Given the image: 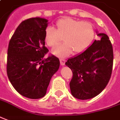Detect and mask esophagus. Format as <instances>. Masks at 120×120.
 Segmentation results:
<instances>
[{"label": "esophagus", "instance_id": "1", "mask_svg": "<svg viewBox=\"0 0 120 120\" xmlns=\"http://www.w3.org/2000/svg\"><path fill=\"white\" fill-rule=\"evenodd\" d=\"M60 64H61V66H64V65L65 64V62H66V60H64V59H60Z\"/></svg>", "mask_w": 120, "mask_h": 120}]
</instances>
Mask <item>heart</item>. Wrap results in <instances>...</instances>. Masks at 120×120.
<instances>
[{
  "label": "heart",
  "mask_w": 120,
  "mask_h": 120,
  "mask_svg": "<svg viewBox=\"0 0 120 120\" xmlns=\"http://www.w3.org/2000/svg\"><path fill=\"white\" fill-rule=\"evenodd\" d=\"M55 27L56 29L52 27L46 28L45 40L48 46L54 47L58 45L63 38L64 43L52 50V53L59 58L68 56L73 50L75 54L83 52L94 38V28L88 22H79L66 18L59 19Z\"/></svg>",
  "instance_id": "obj_1"
}]
</instances>
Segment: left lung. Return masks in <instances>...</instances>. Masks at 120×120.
Returning a JSON list of instances; mask_svg holds the SVG:
<instances>
[{
  "instance_id": "obj_1",
  "label": "left lung",
  "mask_w": 120,
  "mask_h": 120,
  "mask_svg": "<svg viewBox=\"0 0 120 120\" xmlns=\"http://www.w3.org/2000/svg\"><path fill=\"white\" fill-rule=\"evenodd\" d=\"M101 39L94 41L84 52L68 58L66 65L73 77L70 83L71 94L80 100L97 96L110 79L113 66V49L107 35L96 31Z\"/></svg>"
}]
</instances>
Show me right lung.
Segmentation results:
<instances>
[{
    "mask_svg": "<svg viewBox=\"0 0 120 120\" xmlns=\"http://www.w3.org/2000/svg\"><path fill=\"white\" fill-rule=\"evenodd\" d=\"M48 20L36 17L23 21L10 41L7 75L21 95L31 99L43 97L50 81L58 70L60 61L53 55L45 58V33Z\"/></svg>",
    "mask_w": 120,
    "mask_h": 120,
    "instance_id": "obj_1",
    "label": "right lung"
}]
</instances>
